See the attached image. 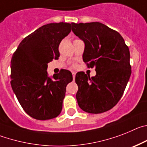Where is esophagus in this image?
Wrapping results in <instances>:
<instances>
[{
	"label": "esophagus",
	"mask_w": 147,
	"mask_h": 147,
	"mask_svg": "<svg viewBox=\"0 0 147 147\" xmlns=\"http://www.w3.org/2000/svg\"><path fill=\"white\" fill-rule=\"evenodd\" d=\"M72 77H73V79H75V75H76V73H75V72H72Z\"/></svg>",
	"instance_id": "esophagus-1"
}]
</instances>
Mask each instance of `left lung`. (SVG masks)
<instances>
[{"mask_svg": "<svg viewBox=\"0 0 147 147\" xmlns=\"http://www.w3.org/2000/svg\"><path fill=\"white\" fill-rule=\"evenodd\" d=\"M72 25L85 43L83 61L96 72L92 78L83 72L76 74L79 107L90 113L108 111L119 101L131 75L129 48L119 32L101 22Z\"/></svg>", "mask_w": 147, "mask_h": 147, "instance_id": "1", "label": "left lung"}]
</instances>
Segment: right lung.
<instances>
[{
    "instance_id": "1",
    "label": "right lung",
    "mask_w": 147,
    "mask_h": 147,
    "mask_svg": "<svg viewBox=\"0 0 147 147\" xmlns=\"http://www.w3.org/2000/svg\"><path fill=\"white\" fill-rule=\"evenodd\" d=\"M72 23H49L39 28L20 43L11 60V85L27 114L38 120L60 114L66 86L72 81L67 69L47 77V64L60 55V42L71 31Z\"/></svg>"
}]
</instances>
